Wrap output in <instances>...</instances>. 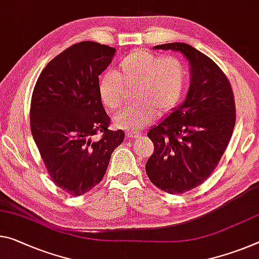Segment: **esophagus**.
Masks as SVG:
<instances>
[{"label":"esophagus","mask_w":259,"mask_h":259,"mask_svg":"<svg viewBox=\"0 0 259 259\" xmlns=\"http://www.w3.org/2000/svg\"><path fill=\"white\" fill-rule=\"evenodd\" d=\"M139 136H141L139 131H128V133H126V137H128L129 139H135Z\"/></svg>","instance_id":"34e87169"}]
</instances>
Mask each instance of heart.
Masks as SVG:
<instances>
[{"instance_id": "obj_1", "label": "heart", "mask_w": 259, "mask_h": 259, "mask_svg": "<svg viewBox=\"0 0 259 259\" xmlns=\"http://www.w3.org/2000/svg\"><path fill=\"white\" fill-rule=\"evenodd\" d=\"M186 68L179 59L162 57L144 51L130 53L117 68L101 77L99 94L102 104L116 110L123 104V84L137 85L135 102L117 114L115 125L121 129H139L159 114L170 112L181 99L186 86Z\"/></svg>"}]
</instances>
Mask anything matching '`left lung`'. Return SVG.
I'll return each mask as SVG.
<instances>
[{"label":"left lung","mask_w":259,"mask_h":259,"mask_svg":"<svg viewBox=\"0 0 259 259\" xmlns=\"http://www.w3.org/2000/svg\"><path fill=\"white\" fill-rule=\"evenodd\" d=\"M180 52L190 70L186 99L149 130L154 152L145 169L168 194H183L206 180L218 165L235 125V102L227 77L210 57L183 42L154 46Z\"/></svg>","instance_id":"1"}]
</instances>
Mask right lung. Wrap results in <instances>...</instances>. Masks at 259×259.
Instances as JSON below:
<instances>
[{
    "mask_svg": "<svg viewBox=\"0 0 259 259\" xmlns=\"http://www.w3.org/2000/svg\"><path fill=\"white\" fill-rule=\"evenodd\" d=\"M115 52L93 41L73 45L46 65L32 94V136L52 181L71 196L101 181L124 139L122 130L108 129L99 94V75Z\"/></svg>",
    "mask_w": 259,
    "mask_h": 259,
    "instance_id": "obj_1",
    "label": "right lung"
}]
</instances>
